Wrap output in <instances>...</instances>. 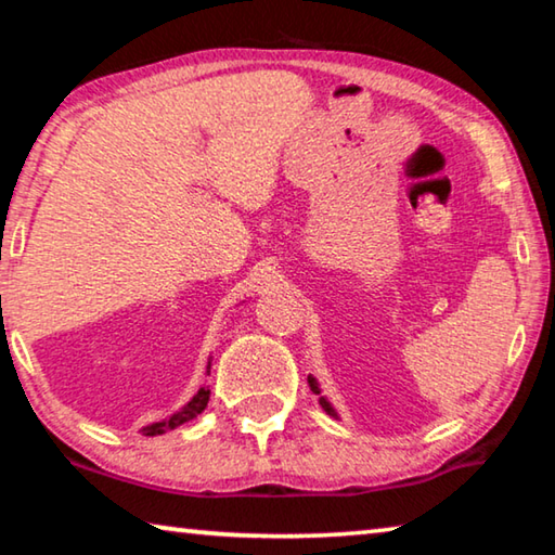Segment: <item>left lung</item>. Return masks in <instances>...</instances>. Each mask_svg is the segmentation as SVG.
Segmentation results:
<instances>
[{
	"label": "left lung",
	"mask_w": 555,
	"mask_h": 555,
	"mask_svg": "<svg viewBox=\"0 0 555 555\" xmlns=\"http://www.w3.org/2000/svg\"><path fill=\"white\" fill-rule=\"evenodd\" d=\"M308 384H311V391H313L315 397H318V403H321V406H323V411L327 413V416H333V418H340V416H337V411H335L333 403L327 401V397H323V391H321V384H318V379L313 377V374H308Z\"/></svg>",
	"instance_id": "obj_1"
}]
</instances>
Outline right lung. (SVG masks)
<instances>
[{"label":"right lung","instance_id":"obj_1","mask_svg":"<svg viewBox=\"0 0 555 555\" xmlns=\"http://www.w3.org/2000/svg\"><path fill=\"white\" fill-rule=\"evenodd\" d=\"M210 367H212V357L208 360V367H205V374H210ZM208 399H210V389L208 387H201L198 393L185 403L183 409H178L176 413H171V416L164 418V421H156V424H149L142 428V436H162L166 434V430H173L178 426L188 424V421L198 416L201 411H205V406H208Z\"/></svg>","mask_w":555,"mask_h":555}]
</instances>
